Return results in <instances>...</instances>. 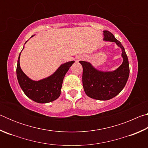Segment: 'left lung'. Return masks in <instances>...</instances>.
Instances as JSON below:
<instances>
[{"label": "left lung", "mask_w": 148, "mask_h": 148, "mask_svg": "<svg viewBox=\"0 0 148 148\" xmlns=\"http://www.w3.org/2000/svg\"><path fill=\"white\" fill-rule=\"evenodd\" d=\"M104 40L114 42L121 48L123 62L114 72H101L95 69L89 62L79 61L83 67L82 83L85 92L92 99L106 101L118 95L124 88L129 76L128 57L123 46L113 34L104 31Z\"/></svg>", "instance_id": "1"}]
</instances>
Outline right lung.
<instances>
[{
	"mask_svg": "<svg viewBox=\"0 0 148 148\" xmlns=\"http://www.w3.org/2000/svg\"><path fill=\"white\" fill-rule=\"evenodd\" d=\"M20 54L17 60L16 73L19 84L24 93L29 99L38 103H47L56 100L61 95L65 74L74 61L62 64L52 76L36 82L29 79L22 71L19 65Z\"/></svg>",
	"mask_w": 148,
	"mask_h": 148,
	"instance_id": "obj_1",
	"label": "right lung"
}]
</instances>
